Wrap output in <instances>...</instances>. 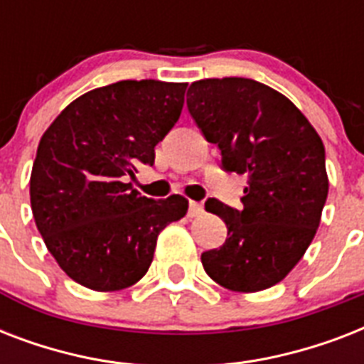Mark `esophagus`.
<instances>
[{
  "label": "esophagus",
  "mask_w": 364,
  "mask_h": 364,
  "mask_svg": "<svg viewBox=\"0 0 364 364\" xmlns=\"http://www.w3.org/2000/svg\"><path fill=\"white\" fill-rule=\"evenodd\" d=\"M204 211V204L202 202H188V215L196 217Z\"/></svg>",
  "instance_id": "obj_1"
}]
</instances>
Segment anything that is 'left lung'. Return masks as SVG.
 <instances>
[{
  "mask_svg": "<svg viewBox=\"0 0 364 364\" xmlns=\"http://www.w3.org/2000/svg\"><path fill=\"white\" fill-rule=\"evenodd\" d=\"M187 107L221 151V168L247 177L242 208L205 202L228 228L219 249L202 253L208 276L230 291L276 285L302 259L327 200L325 147L296 105L243 77L191 85Z\"/></svg>",
  "mask_w": 364,
  "mask_h": 364,
  "instance_id": "8db88e82",
  "label": "left lung"
}]
</instances>
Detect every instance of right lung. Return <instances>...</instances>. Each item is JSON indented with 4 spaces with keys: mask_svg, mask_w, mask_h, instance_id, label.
Segmentation results:
<instances>
[{
    "mask_svg": "<svg viewBox=\"0 0 364 364\" xmlns=\"http://www.w3.org/2000/svg\"><path fill=\"white\" fill-rule=\"evenodd\" d=\"M185 82L119 81L71 102L43 134L31 168L37 230L60 268L94 291H121L153 262L156 238L187 213L179 194L141 196L126 177L154 162Z\"/></svg>",
    "mask_w": 364,
    "mask_h": 364,
    "instance_id": "right-lung-1",
    "label": "right lung"
}]
</instances>
